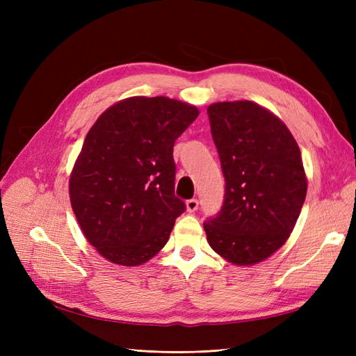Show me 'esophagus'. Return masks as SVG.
<instances>
[{"label":"esophagus","mask_w":356,"mask_h":356,"mask_svg":"<svg viewBox=\"0 0 356 356\" xmlns=\"http://www.w3.org/2000/svg\"><path fill=\"white\" fill-rule=\"evenodd\" d=\"M186 207H187L188 212H195L199 208V202H197V199H190L186 202Z\"/></svg>","instance_id":"34e87169"}]
</instances>
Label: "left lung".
<instances>
[{"label": "left lung", "mask_w": 356, "mask_h": 356, "mask_svg": "<svg viewBox=\"0 0 356 356\" xmlns=\"http://www.w3.org/2000/svg\"><path fill=\"white\" fill-rule=\"evenodd\" d=\"M225 179L221 211L203 222L212 250L236 266L270 257L293 232L306 199L300 148L282 120L251 101L208 106Z\"/></svg>", "instance_id": "obj_1"}]
</instances>
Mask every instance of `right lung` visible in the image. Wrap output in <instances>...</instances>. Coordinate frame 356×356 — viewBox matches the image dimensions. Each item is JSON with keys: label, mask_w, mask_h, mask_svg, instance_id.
Here are the masks:
<instances>
[{"label": "right lung", "mask_w": 356, "mask_h": 356, "mask_svg": "<svg viewBox=\"0 0 356 356\" xmlns=\"http://www.w3.org/2000/svg\"><path fill=\"white\" fill-rule=\"evenodd\" d=\"M199 110L166 96H134L99 115L70 178L71 207L104 258L138 266L169 241L186 203L175 196L174 144Z\"/></svg>", "instance_id": "right-lung-1"}]
</instances>
